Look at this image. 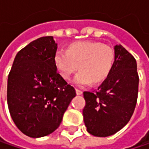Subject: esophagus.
<instances>
[{"label": "esophagus", "instance_id": "34e87169", "mask_svg": "<svg viewBox=\"0 0 149 149\" xmlns=\"http://www.w3.org/2000/svg\"><path fill=\"white\" fill-rule=\"evenodd\" d=\"M76 93L77 95H81L82 94V91L80 89H76Z\"/></svg>", "mask_w": 149, "mask_h": 149}]
</instances>
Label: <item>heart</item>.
<instances>
[{"label": "heart", "instance_id": "obj_1", "mask_svg": "<svg viewBox=\"0 0 149 149\" xmlns=\"http://www.w3.org/2000/svg\"><path fill=\"white\" fill-rule=\"evenodd\" d=\"M114 62L113 49L93 41L75 42L68 50L57 49L54 55L56 68L65 79H69L80 67L81 72L73 80L78 86L103 81L111 73Z\"/></svg>", "mask_w": 149, "mask_h": 149}]
</instances>
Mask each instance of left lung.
<instances>
[{
    "label": "left lung",
    "instance_id": "left-lung-1",
    "mask_svg": "<svg viewBox=\"0 0 149 149\" xmlns=\"http://www.w3.org/2000/svg\"><path fill=\"white\" fill-rule=\"evenodd\" d=\"M115 62L111 73L94 92H84L82 110L88 133L108 137L126 125L137 104L139 77L137 62L122 45L114 46Z\"/></svg>",
    "mask_w": 149,
    "mask_h": 149
}]
</instances>
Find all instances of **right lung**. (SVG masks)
I'll return each instance as SVG.
<instances>
[{"label":"right lung","instance_id":"1","mask_svg":"<svg viewBox=\"0 0 149 149\" xmlns=\"http://www.w3.org/2000/svg\"><path fill=\"white\" fill-rule=\"evenodd\" d=\"M56 50L52 36L31 42L16 54L8 76L7 103L11 118L31 138L53 133L76 96L74 87L56 68Z\"/></svg>","mask_w":149,"mask_h":149}]
</instances>
